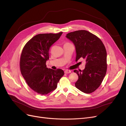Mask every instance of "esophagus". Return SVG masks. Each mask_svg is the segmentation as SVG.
Wrapping results in <instances>:
<instances>
[{"mask_svg":"<svg viewBox=\"0 0 126 126\" xmlns=\"http://www.w3.org/2000/svg\"><path fill=\"white\" fill-rule=\"evenodd\" d=\"M71 72V71L70 70H66L64 71V73L65 74H69Z\"/></svg>","mask_w":126,"mask_h":126,"instance_id":"esophagus-1","label":"esophagus"}]
</instances>
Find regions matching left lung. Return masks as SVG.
<instances>
[{
    "instance_id": "8db88e82",
    "label": "left lung",
    "mask_w": 126,
    "mask_h": 126,
    "mask_svg": "<svg viewBox=\"0 0 126 126\" xmlns=\"http://www.w3.org/2000/svg\"><path fill=\"white\" fill-rule=\"evenodd\" d=\"M75 46L76 61L84 59L86 64L81 71L75 70L78 75L75 86L86 94H90L101 84L107 71V52L101 40L85 30L68 33L66 36Z\"/></svg>"
}]
</instances>
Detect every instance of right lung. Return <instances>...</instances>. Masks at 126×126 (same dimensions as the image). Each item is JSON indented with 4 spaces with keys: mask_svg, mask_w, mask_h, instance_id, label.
Returning <instances> with one entry per match:
<instances>
[{
    "mask_svg": "<svg viewBox=\"0 0 126 126\" xmlns=\"http://www.w3.org/2000/svg\"><path fill=\"white\" fill-rule=\"evenodd\" d=\"M58 34H40L32 37L25 44L20 61L21 74L29 86L38 94H47L56 89L64 72L46 67L49 49L61 37Z\"/></svg>",
    "mask_w": 126,
    "mask_h": 126,
    "instance_id": "right-lung-1",
    "label": "right lung"
}]
</instances>
